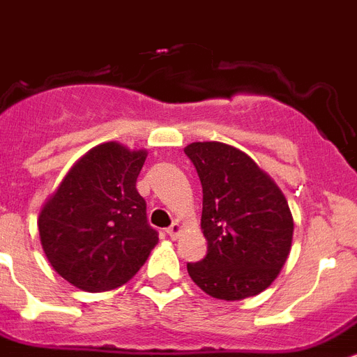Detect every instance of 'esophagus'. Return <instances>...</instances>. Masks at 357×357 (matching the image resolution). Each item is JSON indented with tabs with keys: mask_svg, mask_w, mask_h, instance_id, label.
I'll return each mask as SVG.
<instances>
[{
	"mask_svg": "<svg viewBox=\"0 0 357 357\" xmlns=\"http://www.w3.org/2000/svg\"><path fill=\"white\" fill-rule=\"evenodd\" d=\"M179 232H181V225H179V223H172L169 229H167V234H169L172 239L178 238Z\"/></svg>",
	"mask_w": 357,
	"mask_h": 357,
	"instance_id": "obj_1",
	"label": "esophagus"
}]
</instances>
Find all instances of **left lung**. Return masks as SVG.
Segmentation results:
<instances>
[{
    "mask_svg": "<svg viewBox=\"0 0 357 357\" xmlns=\"http://www.w3.org/2000/svg\"><path fill=\"white\" fill-rule=\"evenodd\" d=\"M185 154L203 188L206 256L188 275L212 298L238 301L271 285L285 265L294 221L278 185L245 152L220 142L190 143Z\"/></svg>",
    "mask_w": 357,
    "mask_h": 357,
    "instance_id": "8db88e82",
    "label": "left lung"
}]
</instances>
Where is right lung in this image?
Wrapping results in <instances>:
<instances>
[{
    "label": "right lung",
    "instance_id": "right-lung-1",
    "mask_svg": "<svg viewBox=\"0 0 357 357\" xmlns=\"http://www.w3.org/2000/svg\"><path fill=\"white\" fill-rule=\"evenodd\" d=\"M145 151L103 143L65 176L40 214V238L52 268L86 292L112 290L145 265L158 243L136 188Z\"/></svg>",
    "mask_w": 357,
    "mask_h": 357
}]
</instances>
